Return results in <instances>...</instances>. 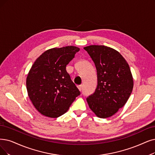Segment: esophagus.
Returning <instances> with one entry per match:
<instances>
[{
  "label": "esophagus",
  "instance_id": "1",
  "mask_svg": "<svg viewBox=\"0 0 155 155\" xmlns=\"http://www.w3.org/2000/svg\"><path fill=\"white\" fill-rule=\"evenodd\" d=\"M78 88L79 91H81L82 89H83V86L81 84V85H79V86H78Z\"/></svg>",
  "mask_w": 155,
  "mask_h": 155
}]
</instances>
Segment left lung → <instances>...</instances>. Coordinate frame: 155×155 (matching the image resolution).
<instances>
[{"label": "left lung", "mask_w": 155, "mask_h": 155, "mask_svg": "<svg viewBox=\"0 0 155 155\" xmlns=\"http://www.w3.org/2000/svg\"><path fill=\"white\" fill-rule=\"evenodd\" d=\"M84 49L94 61L97 72V88L86 101L97 117L107 118L128 100L134 87L132 74L126 60L116 49L102 45Z\"/></svg>", "instance_id": "1"}]
</instances>
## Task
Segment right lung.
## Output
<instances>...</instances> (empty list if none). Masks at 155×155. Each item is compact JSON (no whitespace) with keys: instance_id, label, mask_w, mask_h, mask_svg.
I'll use <instances>...</instances> for the list:
<instances>
[{"instance_id":"right-lung-1","label":"right lung","mask_w":155,"mask_h":155,"mask_svg":"<svg viewBox=\"0 0 155 155\" xmlns=\"http://www.w3.org/2000/svg\"><path fill=\"white\" fill-rule=\"evenodd\" d=\"M74 46L49 49L36 59L28 73V96L42 115L55 118L65 114L80 92L66 71L79 51Z\"/></svg>"}]
</instances>
